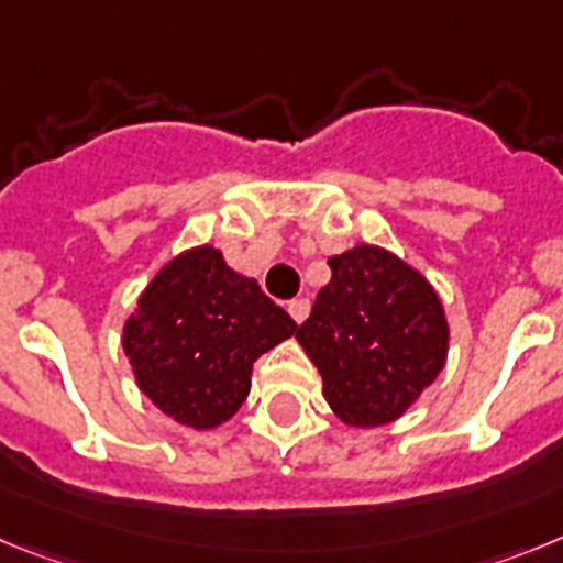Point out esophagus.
I'll use <instances>...</instances> for the list:
<instances>
[{"instance_id": "1", "label": "esophagus", "mask_w": 563, "mask_h": 563, "mask_svg": "<svg viewBox=\"0 0 563 563\" xmlns=\"http://www.w3.org/2000/svg\"><path fill=\"white\" fill-rule=\"evenodd\" d=\"M309 300H291L288 302V314H291V320L297 322V325H300L302 320H306V317H309Z\"/></svg>"}]
</instances>
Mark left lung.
Listing matches in <instances>:
<instances>
[{
	"label": "left lung",
	"mask_w": 563,
	"mask_h": 563,
	"mask_svg": "<svg viewBox=\"0 0 563 563\" xmlns=\"http://www.w3.org/2000/svg\"><path fill=\"white\" fill-rule=\"evenodd\" d=\"M297 342L322 376V397L349 428L397 422L444 368L451 325L428 277L399 254L356 243L329 261Z\"/></svg>",
	"instance_id": "1"
}]
</instances>
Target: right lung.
I'll return each mask as SVG.
<instances>
[{"label": "right lung", "mask_w": 563, "mask_h": 563, "mask_svg": "<svg viewBox=\"0 0 563 563\" xmlns=\"http://www.w3.org/2000/svg\"><path fill=\"white\" fill-rule=\"evenodd\" d=\"M297 334L254 277L221 249L192 246L155 272L124 320L121 345L135 385L184 428L214 430L249 397L254 360Z\"/></svg>", "instance_id": "obj_1"}]
</instances>
